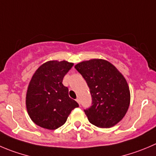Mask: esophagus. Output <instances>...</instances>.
<instances>
[{"instance_id": "esophagus-1", "label": "esophagus", "mask_w": 156, "mask_h": 156, "mask_svg": "<svg viewBox=\"0 0 156 156\" xmlns=\"http://www.w3.org/2000/svg\"><path fill=\"white\" fill-rule=\"evenodd\" d=\"M76 101L77 103H78L80 105V99H79V98H77V99H76Z\"/></svg>"}]
</instances>
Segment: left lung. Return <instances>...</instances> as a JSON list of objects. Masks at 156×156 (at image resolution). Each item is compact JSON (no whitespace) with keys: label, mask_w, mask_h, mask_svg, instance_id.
I'll return each instance as SVG.
<instances>
[{"label":"left lung","mask_w":156,"mask_h":156,"mask_svg":"<svg viewBox=\"0 0 156 156\" xmlns=\"http://www.w3.org/2000/svg\"><path fill=\"white\" fill-rule=\"evenodd\" d=\"M83 76L92 96V106L84 112L90 123L110 128L121 121L130 103L128 83L122 74L102 59L83 61L75 66Z\"/></svg>","instance_id":"8db88e82"}]
</instances>
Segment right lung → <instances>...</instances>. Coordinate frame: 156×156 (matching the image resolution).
Instances as JSON below:
<instances>
[{"instance_id":"1","label":"right lung","mask_w":156,"mask_h":156,"mask_svg":"<svg viewBox=\"0 0 156 156\" xmlns=\"http://www.w3.org/2000/svg\"><path fill=\"white\" fill-rule=\"evenodd\" d=\"M73 66L67 61L50 60L33 75L26 95L28 115L35 124L53 130L66 122L71 111L79 104L69 97V90L62 83Z\"/></svg>"}]
</instances>
